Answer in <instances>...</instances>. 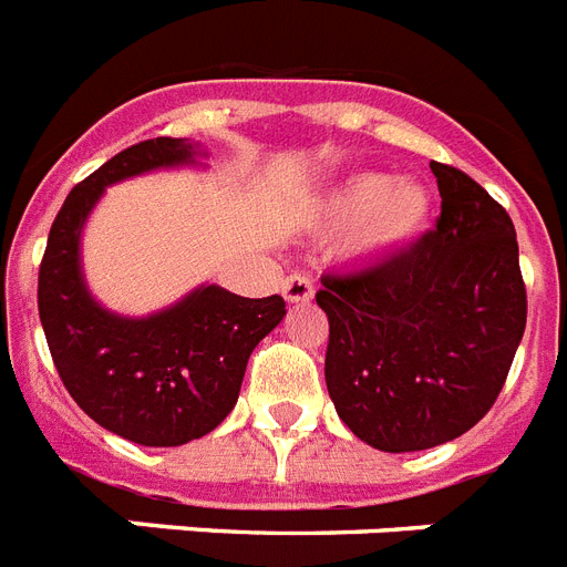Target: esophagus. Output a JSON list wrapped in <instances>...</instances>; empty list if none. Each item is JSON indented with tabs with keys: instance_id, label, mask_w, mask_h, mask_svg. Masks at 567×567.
<instances>
[{
	"instance_id": "34e87169",
	"label": "esophagus",
	"mask_w": 567,
	"mask_h": 567,
	"mask_svg": "<svg viewBox=\"0 0 567 567\" xmlns=\"http://www.w3.org/2000/svg\"><path fill=\"white\" fill-rule=\"evenodd\" d=\"M282 297L291 302V306H302L313 297V282L306 274H291L282 282Z\"/></svg>"
}]
</instances>
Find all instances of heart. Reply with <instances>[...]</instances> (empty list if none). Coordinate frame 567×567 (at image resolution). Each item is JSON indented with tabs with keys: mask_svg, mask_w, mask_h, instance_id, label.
Instances as JSON below:
<instances>
[{
	"mask_svg": "<svg viewBox=\"0 0 567 567\" xmlns=\"http://www.w3.org/2000/svg\"><path fill=\"white\" fill-rule=\"evenodd\" d=\"M328 221L354 227L349 256L357 265H378L426 230L432 195L421 181H389L380 173H354L328 198Z\"/></svg>",
	"mask_w": 567,
	"mask_h": 567,
	"instance_id": "heart-1",
	"label": "heart"
}]
</instances>
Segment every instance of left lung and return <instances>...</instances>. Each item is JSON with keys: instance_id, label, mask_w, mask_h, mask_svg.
Listing matches in <instances>:
<instances>
[{"instance_id": "1", "label": "left lung", "mask_w": 567, "mask_h": 567, "mask_svg": "<svg viewBox=\"0 0 567 567\" xmlns=\"http://www.w3.org/2000/svg\"><path fill=\"white\" fill-rule=\"evenodd\" d=\"M441 216L392 259L322 276L326 386L374 450L446 444L496 403L525 334L516 227L482 184L435 164Z\"/></svg>"}]
</instances>
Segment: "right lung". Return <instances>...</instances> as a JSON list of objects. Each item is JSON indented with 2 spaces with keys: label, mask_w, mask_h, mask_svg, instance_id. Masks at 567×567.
<instances>
[{
  "label": "right lung",
  "mask_w": 567,
  "mask_h": 567,
  "mask_svg": "<svg viewBox=\"0 0 567 567\" xmlns=\"http://www.w3.org/2000/svg\"><path fill=\"white\" fill-rule=\"evenodd\" d=\"M204 158L187 137H152L94 169L56 213L40 265V322L56 372L85 415L144 446L213 432L239 401L250 351L285 317L279 293L247 299L202 285L150 317H121L89 293L80 236L109 184Z\"/></svg>",
  "instance_id": "right-lung-1"
}]
</instances>
